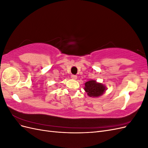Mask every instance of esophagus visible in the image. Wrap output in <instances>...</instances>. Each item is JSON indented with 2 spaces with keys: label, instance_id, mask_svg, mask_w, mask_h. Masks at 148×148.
Instances as JSON below:
<instances>
[{
  "label": "esophagus",
  "instance_id": "34e87169",
  "mask_svg": "<svg viewBox=\"0 0 148 148\" xmlns=\"http://www.w3.org/2000/svg\"><path fill=\"white\" fill-rule=\"evenodd\" d=\"M71 78H72L73 79H77V75H71Z\"/></svg>",
  "mask_w": 148,
  "mask_h": 148
}]
</instances>
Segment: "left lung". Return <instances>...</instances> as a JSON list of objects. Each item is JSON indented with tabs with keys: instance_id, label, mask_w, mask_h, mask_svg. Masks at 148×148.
<instances>
[{
	"instance_id": "1",
	"label": "left lung",
	"mask_w": 148,
	"mask_h": 148,
	"mask_svg": "<svg viewBox=\"0 0 148 148\" xmlns=\"http://www.w3.org/2000/svg\"><path fill=\"white\" fill-rule=\"evenodd\" d=\"M84 89L88 96L91 97H98L104 95L107 90V87L101 83L96 80L91 79L84 83Z\"/></svg>"
}]
</instances>
